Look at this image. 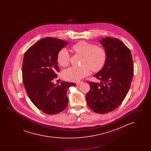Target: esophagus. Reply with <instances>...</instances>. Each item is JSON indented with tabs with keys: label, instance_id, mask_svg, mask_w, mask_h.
Wrapping results in <instances>:
<instances>
[{
	"label": "esophagus",
	"instance_id": "esophagus-1",
	"mask_svg": "<svg viewBox=\"0 0 151 151\" xmlns=\"http://www.w3.org/2000/svg\"><path fill=\"white\" fill-rule=\"evenodd\" d=\"M82 83H83L82 81H79V82H77L76 84V85H77V86H80Z\"/></svg>",
	"mask_w": 151,
	"mask_h": 151
}]
</instances>
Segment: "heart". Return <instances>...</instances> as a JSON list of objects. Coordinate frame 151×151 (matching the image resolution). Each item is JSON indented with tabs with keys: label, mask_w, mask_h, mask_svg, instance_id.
<instances>
[{
	"label": "heart",
	"mask_w": 151,
	"mask_h": 151,
	"mask_svg": "<svg viewBox=\"0 0 151 151\" xmlns=\"http://www.w3.org/2000/svg\"><path fill=\"white\" fill-rule=\"evenodd\" d=\"M72 50L77 54L83 56V65L81 67H71L63 72L64 79L73 82L79 81L87 76L90 72V68L94 72H97L102 68L106 59L105 50L92 43L80 41L73 45ZM70 54L68 50L63 48L59 51L57 55L58 64L65 67L69 63Z\"/></svg>",
	"instance_id": "1"
}]
</instances>
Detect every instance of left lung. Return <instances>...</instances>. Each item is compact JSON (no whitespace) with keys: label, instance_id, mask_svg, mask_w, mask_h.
Instances as JSON below:
<instances>
[{"label":"left lung","instance_id":"left-lung-1","mask_svg":"<svg viewBox=\"0 0 151 151\" xmlns=\"http://www.w3.org/2000/svg\"><path fill=\"white\" fill-rule=\"evenodd\" d=\"M106 54L102 68L94 75L100 83L89 82L87 105L100 114L108 113L118 107L129 92L134 75L132 55L119 40L104 38L100 41Z\"/></svg>","mask_w":151,"mask_h":151}]
</instances>
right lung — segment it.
<instances>
[{"instance_id":"add662e5","label":"right lung","mask_w":151,"mask_h":151,"mask_svg":"<svg viewBox=\"0 0 151 151\" xmlns=\"http://www.w3.org/2000/svg\"><path fill=\"white\" fill-rule=\"evenodd\" d=\"M69 42L55 38H45L30 47L23 58L22 81L30 100L39 110L47 114H56L68 105L67 92L76 84L52 80L59 72L57 55Z\"/></svg>"}]
</instances>
